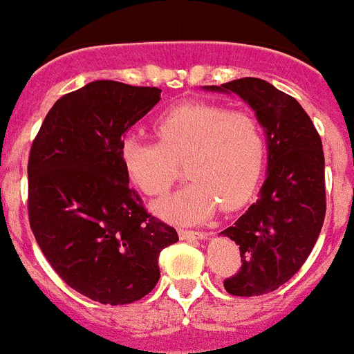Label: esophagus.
<instances>
[{
  "label": "esophagus",
  "instance_id": "obj_1",
  "mask_svg": "<svg viewBox=\"0 0 354 354\" xmlns=\"http://www.w3.org/2000/svg\"><path fill=\"white\" fill-rule=\"evenodd\" d=\"M178 235H180L181 241H203V239L207 236V233L192 232V230L180 228V230H178Z\"/></svg>",
  "mask_w": 354,
  "mask_h": 354
}]
</instances>
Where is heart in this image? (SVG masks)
Returning a JSON list of instances; mask_svg holds the SVG:
<instances>
[{
  "instance_id": "obj_1",
  "label": "heart",
  "mask_w": 354,
  "mask_h": 354,
  "mask_svg": "<svg viewBox=\"0 0 354 354\" xmlns=\"http://www.w3.org/2000/svg\"><path fill=\"white\" fill-rule=\"evenodd\" d=\"M160 142L126 137L121 160L126 173L146 196H164L183 162L189 183L155 205L164 219L194 224L219 207H241L262 174L266 158L263 128L251 110H226L221 104L185 103L155 121Z\"/></svg>"
}]
</instances>
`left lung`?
<instances>
[{"label":"left lung","instance_id":"left-lung-1","mask_svg":"<svg viewBox=\"0 0 354 354\" xmlns=\"http://www.w3.org/2000/svg\"><path fill=\"white\" fill-rule=\"evenodd\" d=\"M212 92L236 94L267 137V176L253 203L221 235L241 250V269L224 279L233 296H262L287 283L317 242L326 215L324 153L299 103L260 78L233 80Z\"/></svg>","mask_w":354,"mask_h":354}]
</instances>
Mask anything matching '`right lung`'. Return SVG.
I'll return each instance as SVG.
<instances>
[{
  "instance_id": "1",
  "label": "right lung",
  "mask_w": 354,
  "mask_h": 354,
  "mask_svg": "<svg viewBox=\"0 0 354 354\" xmlns=\"http://www.w3.org/2000/svg\"><path fill=\"white\" fill-rule=\"evenodd\" d=\"M160 88L97 80L51 106L30 149L28 215L57 274L88 299L128 305L155 288L176 230L147 214L121 160Z\"/></svg>"
}]
</instances>
